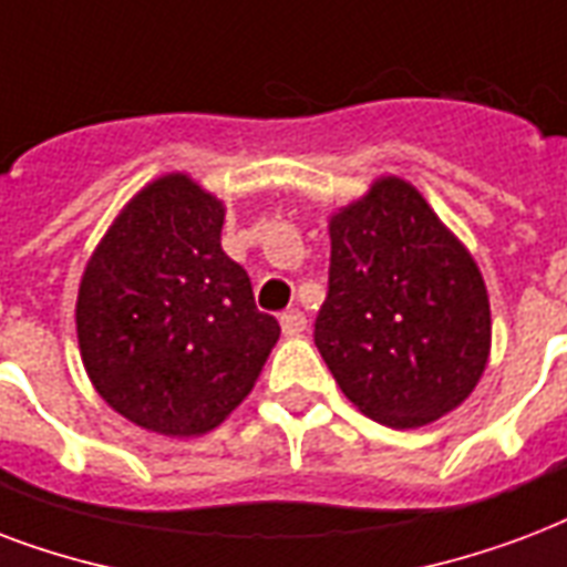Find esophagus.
<instances>
[{
  "instance_id": "esophagus-1",
  "label": "esophagus",
  "mask_w": 567,
  "mask_h": 567,
  "mask_svg": "<svg viewBox=\"0 0 567 567\" xmlns=\"http://www.w3.org/2000/svg\"><path fill=\"white\" fill-rule=\"evenodd\" d=\"M279 323H282L285 336H300L306 330V315L300 309H288V312H282Z\"/></svg>"
}]
</instances>
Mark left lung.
Wrapping results in <instances>:
<instances>
[{"label":"left lung","instance_id":"1","mask_svg":"<svg viewBox=\"0 0 567 567\" xmlns=\"http://www.w3.org/2000/svg\"><path fill=\"white\" fill-rule=\"evenodd\" d=\"M330 240L315 344L341 392L389 427L455 410L491 351V306L470 252L399 178L332 216Z\"/></svg>","mask_w":567,"mask_h":567}]
</instances>
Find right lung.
I'll list each match as a JSON object with an SVG mask.
<instances>
[{"instance_id":"right-lung-1","label":"right lung","mask_w":567,"mask_h":567,"mask_svg":"<svg viewBox=\"0 0 567 567\" xmlns=\"http://www.w3.org/2000/svg\"><path fill=\"white\" fill-rule=\"evenodd\" d=\"M223 205L184 175L133 198L85 267L76 332L89 378L130 422L193 437L249 395L279 321L223 252Z\"/></svg>"}]
</instances>
